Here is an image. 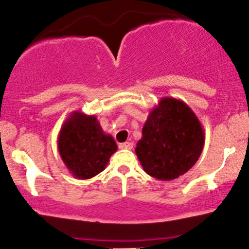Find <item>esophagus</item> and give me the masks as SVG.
Returning <instances> with one entry per match:
<instances>
[{
	"mask_svg": "<svg viewBox=\"0 0 249 249\" xmlns=\"http://www.w3.org/2000/svg\"><path fill=\"white\" fill-rule=\"evenodd\" d=\"M119 147H121V148H126V150H132V148H133V142H123V144L119 145Z\"/></svg>",
	"mask_w": 249,
	"mask_h": 249,
	"instance_id": "obj_1",
	"label": "esophagus"
}]
</instances>
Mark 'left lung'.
<instances>
[{"mask_svg": "<svg viewBox=\"0 0 249 249\" xmlns=\"http://www.w3.org/2000/svg\"><path fill=\"white\" fill-rule=\"evenodd\" d=\"M205 132L196 113L185 102L162 97L142 126L136 154L148 176L173 180L198 161Z\"/></svg>", "mask_w": 249, "mask_h": 249, "instance_id": "1", "label": "left lung"}]
</instances>
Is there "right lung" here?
Wrapping results in <instances>:
<instances>
[{
	"mask_svg": "<svg viewBox=\"0 0 249 249\" xmlns=\"http://www.w3.org/2000/svg\"><path fill=\"white\" fill-rule=\"evenodd\" d=\"M57 146L64 165L77 179H90L104 171L118 148L97 117L81 111H73L62 125Z\"/></svg>",
	"mask_w": 249,
	"mask_h": 249,
	"instance_id": "right-lung-1",
	"label": "right lung"
}]
</instances>
